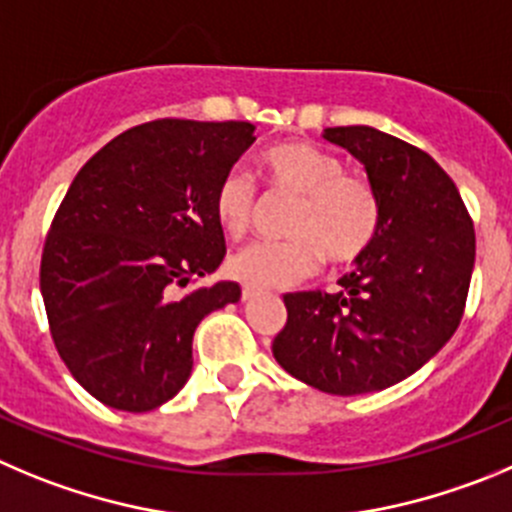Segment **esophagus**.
Here are the masks:
<instances>
[{
  "instance_id": "34e87169",
  "label": "esophagus",
  "mask_w": 512,
  "mask_h": 512,
  "mask_svg": "<svg viewBox=\"0 0 512 512\" xmlns=\"http://www.w3.org/2000/svg\"><path fill=\"white\" fill-rule=\"evenodd\" d=\"M257 293H260V290L252 288V285H245V288H242V300H252Z\"/></svg>"
}]
</instances>
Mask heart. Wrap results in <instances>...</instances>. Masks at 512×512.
Returning <instances> with one entry per match:
<instances>
[{"instance_id": "1", "label": "heart", "mask_w": 512, "mask_h": 512, "mask_svg": "<svg viewBox=\"0 0 512 512\" xmlns=\"http://www.w3.org/2000/svg\"><path fill=\"white\" fill-rule=\"evenodd\" d=\"M272 197L295 199L285 242H260L229 257L232 278L255 288H285L313 275L323 257L333 267L356 265L374 245L381 202L364 176L346 174L336 154L305 141L265 148L257 159ZM255 186L242 169L222 176L214 191V219L242 240L255 217Z\"/></svg>"}]
</instances>
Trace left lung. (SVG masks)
Segmentation results:
<instances>
[{"instance_id":"1","label":"left lung","mask_w":512,"mask_h":512,"mask_svg":"<svg viewBox=\"0 0 512 512\" xmlns=\"http://www.w3.org/2000/svg\"><path fill=\"white\" fill-rule=\"evenodd\" d=\"M323 138L364 164L381 202L374 245L338 293H288L272 356L290 376L338 396L369 394L422 369L465 313L475 229L455 181L422 148L371 126Z\"/></svg>"}]
</instances>
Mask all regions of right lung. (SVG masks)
I'll list each match as a JSON object with an SVG mask.
<instances>
[{
    "label": "right lung",
    "instance_id": "add662e5",
    "mask_svg": "<svg viewBox=\"0 0 512 512\" xmlns=\"http://www.w3.org/2000/svg\"><path fill=\"white\" fill-rule=\"evenodd\" d=\"M252 133L247 121L141 123L70 184L42 250L40 290L57 353L105 407L148 412L179 394L202 318L240 300L229 280L184 288L222 265L214 191Z\"/></svg>",
    "mask_w": 512,
    "mask_h": 512
}]
</instances>
